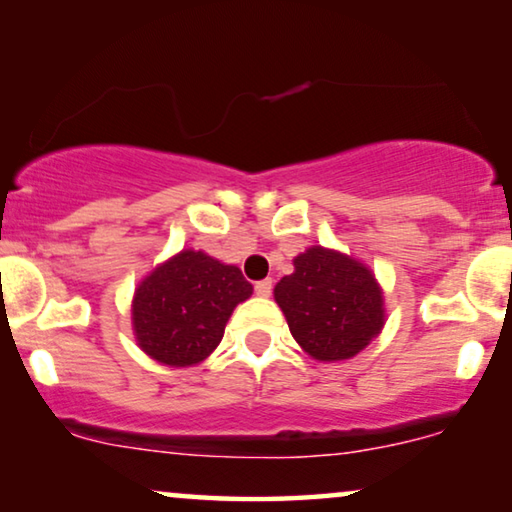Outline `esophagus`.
I'll return each instance as SVG.
<instances>
[{
	"instance_id": "esophagus-1",
	"label": "esophagus",
	"mask_w": 512,
	"mask_h": 512,
	"mask_svg": "<svg viewBox=\"0 0 512 512\" xmlns=\"http://www.w3.org/2000/svg\"><path fill=\"white\" fill-rule=\"evenodd\" d=\"M271 288H274V283H271V278H264V281H257V283H255V295L269 297V295H271Z\"/></svg>"
}]
</instances>
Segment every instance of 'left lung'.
Wrapping results in <instances>:
<instances>
[{
	"mask_svg": "<svg viewBox=\"0 0 512 512\" xmlns=\"http://www.w3.org/2000/svg\"><path fill=\"white\" fill-rule=\"evenodd\" d=\"M274 297L297 344L316 360H346L384 325V299L370 269L325 248H309Z\"/></svg>",
	"mask_w": 512,
	"mask_h": 512,
	"instance_id": "obj_1",
	"label": "left lung"
}]
</instances>
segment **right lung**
Here are the masks:
<instances>
[{
  "label": "right lung",
  "mask_w": 512,
  "mask_h": 512,
  "mask_svg": "<svg viewBox=\"0 0 512 512\" xmlns=\"http://www.w3.org/2000/svg\"><path fill=\"white\" fill-rule=\"evenodd\" d=\"M250 295L252 285L238 267L182 250L135 290L140 349L173 367L201 363L220 344L234 306Z\"/></svg>",
  "instance_id": "obj_1"
}]
</instances>
